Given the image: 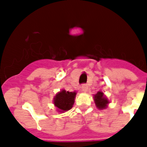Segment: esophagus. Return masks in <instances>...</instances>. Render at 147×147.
Listing matches in <instances>:
<instances>
[{"label": "esophagus", "mask_w": 147, "mask_h": 147, "mask_svg": "<svg viewBox=\"0 0 147 147\" xmlns=\"http://www.w3.org/2000/svg\"><path fill=\"white\" fill-rule=\"evenodd\" d=\"M88 87L87 85L84 84V85H82V92H86L88 91Z\"/></svg>", "instance_id": "34e87169"}]
</instances>
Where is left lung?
Instances as JSON below:
<instances>
[{
	"instance_id": "1",
	"label": "left lung",
	"mask_w": 147,
	"mask_h": 147,
	"mask_svg": "<svg viewBox=\"0 0 147 147\" xmlns=\"http://www.w3.org/2000/svg\"><path fill=\"white\" fill-rule=\"evenodd\" d=\"M94 100L96 107L98 109H105L107 107V105L109 104V100L105 96L104 93L101 92H98L97 94L94 95Z\"/></svg>"
}]
</instances>
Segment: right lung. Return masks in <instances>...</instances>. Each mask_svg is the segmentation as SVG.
<instances>
[{
  "instance_id": "1",
  "label": "right lung",
  "mask_w": 147,
  "mask_h": 147,
  "mask_svg": "<svg viewBox=\"0 0 147 147\" xmlns=\"http://www.w3.org/2000/svg\"><path fill=\"white\" fill-rule=\"evenodd\" d=\"M76 95V92H69L64 89L58 92L53 99V103L58 108V111L63 113L71 109L75 102Z\"/></svg>"
}]
</instances>
